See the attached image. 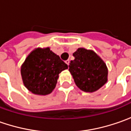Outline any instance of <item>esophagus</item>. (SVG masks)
Wrapping results in <instances>:
<instances>
[{
  "label": "esophagus",
  "mask_w": 131,
  "mask_h": 131,
  "mask_svg": "<svg viewBox=\"0 0 131 131\" xmlns=\"http://www.w3.org/2000/svg\"><path fill=\"white\" fill-rule=\"evenodd\" d=\"M65 63H66V64H67V65H69V64H70V60H69V59L66 60Z\"/></svg>",
  "instance_id": "34e87169"
}]
</instances>
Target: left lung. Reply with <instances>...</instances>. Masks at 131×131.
I'll use <instances>...</instances> for the list:
<instances>
[{
	"label": "left lung",
	"mask_w": 131,
	"mask_h": 131,
	"mask_svg": "<svg viewBox=\"0 0 131 131\" xmlns=\"http://www.w3.org/2000/svg\"><path fill=\"white\" fill-rule=\"evenodd\" d=\"M73 56L75 59L70 63L69 71L80 90L93 93L107 82V67L93 50L80 47Z\"/></svg>",
	"instance_id": "8db88e82"
}]
</instances>
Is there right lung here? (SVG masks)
<instances>
[{"instance_id": "right-lung-1", "label": "right lung", "mask_w": 131, "mask_h": 131, "mask_svg": "<svg viewBox=\"0 0 131 131\" xmlns=\"http://www.w3.org/2000/svg\"><path fill=\"white\" fill-rule=\"evenodd\" d=\"M67 68V64L50 47H37L20 66V75L29 91L35 95L46 96L56 88L59 73Z\"/></svg>"}]
</instances>
